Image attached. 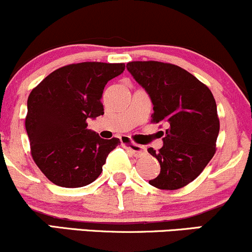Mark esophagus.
I'll return each mask as SVG.
<instances>
[{"label":"esophagus","instance_id":"1","mask_svg":"<svg viewBox=\"0 0 252 252\" xmlns=\"http://www.w3.org/2000/svg\"><path fill=\"white\" fill-rule=\"evenodd\" d=\"M121 144H123V145L125 146V148L128 150L134 157H141L143 155H145L146 152V149L144 148L143 145H138V144L132 143V141L126 137L121 138Z\"/></svg>","mask_w":252,"mask_h":252}]
</instances>
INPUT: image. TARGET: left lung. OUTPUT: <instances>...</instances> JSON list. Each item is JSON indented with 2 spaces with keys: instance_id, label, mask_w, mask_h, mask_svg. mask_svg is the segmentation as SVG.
<instances>
[{
  "instance_id": "left-lung-1",
  "label": "left lung",
  "mask_w": 252,
  "mask_h": 252,
  "mask_svg": "<svg viewBox=\"0 0 252 252\" xmlns=\"http://www.w3.org/2000/svg\"><path fill=\"white\" fill-rule=\"evenodd\" d=\"M126 67L151 98V123L168 127L162 148L148 150L160 165L159 175L149 183L163 190L185 187L216 154L220 123L214 96L177 65L148 61L129 62Z\"/></svg>"
}]
</instances>
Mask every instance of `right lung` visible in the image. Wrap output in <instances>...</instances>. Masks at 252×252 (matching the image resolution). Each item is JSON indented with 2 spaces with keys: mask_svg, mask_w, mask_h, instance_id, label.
I'll use <instances>...</instances> for the list:
<instances>
[{
  "mask_svg": "<svg viewBox=\"0 0 252 252\" xmlns=\"http://www.w3.org/2000/svg\"><path fill=\"white\" fill-rule=\"evenodd\" d=\"M124 70V63L65 65L31 92L25 121L31 155L52 183L80 188L100 176L107 156L120 140L100 138L87 128V119L103 115L104 87Z\"/></svg>",
  "mask_w": 252,
  "mask_h": 252,
  "instance_id": "right-lung-1",
  "label": "right lung"
}]
</instances>
